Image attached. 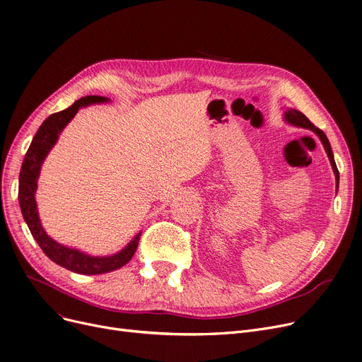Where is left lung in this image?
<instances>
[{
  "label": "left lung",
  "mask_w": 362,
  "mask_h": 362,
  "mask_svg": "<svg viewBox=\"0 0 362 362\" xmlns=\"http://www.w3.org/2000/svg\"><path fill=\"white\" fill-rule=\"evenodd\" d=\"M284 119H286V120H288L291 124H293V126H299V127H303V129H310V130H313V132L317 133L318 138H320L321 142H322V145H325V149H326V152H327V157H329V160H330V164H332L333 171H334V175H336V183H337V186H339V170H337V167H336L334 157H333V151H332V146H330V142H329V139H327V136H326V133L322 132V130H320L318 127H315V126L310 122V119H308L307 116H303V114H302L300 111H298V110H289V111H286V114H284Z\"/></svg>",
  "instance_id": "8db88e82"
}]
</instances>
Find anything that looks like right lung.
<instances>
[{"label": "right lung", "instance_id": "right-lung-1", "mask_svg": "<svg viewBox=\"0 0 362 362\" xmlns=\"http://www.w3.org/2000/svg\"><path fill=\"white\" fill-rule=\"evenodd\" d=\"M105 101H108L105 97L89 95V97H83L78 100L69 108L60 112L51 114V116L41 124V127L37 129L36 135L25 156L21 176H18V204H21L23 218L29 227L33 239L37 242V245L41 246V250L45 252V255L51 261L78 274H103V273H108L123 267L124 264L130 261L133 254H135L139 243V236H141L138 235L122 252L112 257H104V258L89 257L76 250L66 248V246L52 240L44 232L42 226L40 223V217H37L36 202H35L36 182H37V177H40L41 164L45 160L52 145L57 142L59 133L76 116V112L79 111L81 107H85L88 104H95V103H105Z\"/></svg>", "mask_w": 362, "mask_h": 362}]
</instances>
